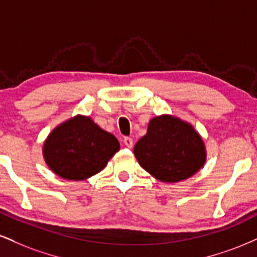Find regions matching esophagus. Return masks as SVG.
<instances>
[{
    "mask_svg": "<svg viewBox=\"0 0 257 257\" xmlns=\"http://www.w3.org/2000/svg\"><path fill=\"white\" fill-rule=\"evenodd\" d=\"M123 142H124V145L128 148H132L133 147V139L129 138V137H125L123 139Z\"/></svg>",
    "mask_w": 257,
    "mask_h": 257,
    "instance_id": "1",
    "label": "esophagus"
}]
</instances>
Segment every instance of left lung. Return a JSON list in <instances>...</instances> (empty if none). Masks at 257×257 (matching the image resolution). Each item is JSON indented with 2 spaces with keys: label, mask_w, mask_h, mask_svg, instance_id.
Instances as JSON below:
<instances>
[{
  "label": "left lung",
  "mask_w": 257,
  "mask_h": 257,
  "mask_svg": "<svg viewBox=\"0 0 257 257\" xmlns=\"http://www.w3.org/2000/svg\"><path fill=\"white\" fill-rule=\"evenodd\" d=\"M134 154L140 165L163 182H179L199 171L206 159L202 139L193 126L172 116L156 117Z\"/></svg>",
  "instance_id": "1"
}]
</instances>
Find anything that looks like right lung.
Instances as JSON below:
<instances>
[{
    "mask_svg": "<svg viewBox=\"0 0 257 257\" xmlns=\"http://www.w3.org/2000/svg\"><path fill=\"white\" fill-rule=\"evenodd\" d=\"M119 150L117 139L89 117L76 116L58 125L44 144V158L55 174L81 181L98 174Z\"/></svg>",
    "mask_w": 257,
    "mask_h": 257,
    "instance_id": "right-lung-1",
    "label": "right lung"
}]
</instances>
